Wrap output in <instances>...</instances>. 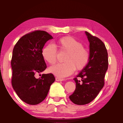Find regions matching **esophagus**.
<instances>
[{"mask_svg":"<svg viewBox=\"0 0 123 123\" xmlns=\"http://www.w3.org/2000/svg\"><path fill=\"white\" fill-rule=\"evenodd\" d=\"M55 80H56V81H62L64 80V79H62V78H59L58 77H56L55 78Z\"/></svg>","mask_w":123,"mask_h":123,"instance_id":"obj_1","label":"esophagus"}]
</instances>
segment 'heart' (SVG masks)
Here are the masks:
<instances>
[{"label":"heart","mask_w":123,"mask_h":123,"mask_svg":"<svg viewBox=\"0 0 123 123\" xmlns=\"http://www.w3.org/2000/svg\"><path fill=\"white\" fill-rule=\"evenodd\" d=\"M56 47L60 51L67 52L64 59L65 63H59L49 69L50 73L59 78L67 77L74 72L75 69L81 70L86 67L90 59V53L83 47V44L73 37H64L60 38ZM53 44L46 45L42 50L44 59L50 65L56 63L57 60V49Z\"/></svg>","instance_id":"b5f03b06"}]
</instances>
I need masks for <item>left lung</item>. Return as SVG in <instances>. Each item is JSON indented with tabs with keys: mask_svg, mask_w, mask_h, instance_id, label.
Segmentation results:
<instances>
[{
	"mask_svg": "<svg viewBox=\"0 0 123 123\" xmlns=\"http://www.w3.org/2000/svg\"><path fill=\"white\" fill-rule=\"evenodd\" d=\"M90 43V59L74 78L76 88L69 99L74 104L85 105L94 100L104 86L108 58L105 45L100 39L85 31Z\"/></svg>",
	"mask_w": 123,
	"mask_h": 123,
	"instance_id": "1",
	"label": "left lung"
}]
</instances>
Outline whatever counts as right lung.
Instances as JSON below:
<instances>
[{"mask_svg":"<svg viewBox=\"0 0 123 123\" xmlns=\"http://www.w3.org/2000/svg\"><path fill=\"white\" fill-rule=\"evenodd\" d=\"M52 38L45 31H33L23 35L14 47L12 85L21 100L28 104L37 105L43 101L55 80L52 73L35 78L47 68L42 52L45 43Z\"/></svg>","mask_w":123,"mask_h":123,"instance_id":"add662e5","label":"right lung"}]
</instances>
